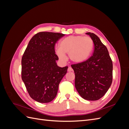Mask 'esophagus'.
<instances>
[{"instance_id":"esophagus-1","label":"esophagus","mask_w":129,"mask_h":129,"mask_svg":"<svg viewBox=\"0 0 129 129\" xmlns=\"http://www.w3.org/2000/svg\"><path fill=\"white\" fill-rule=\"evenodd\" d=\"M73 71V69L72 67H68V72H72Z\"/></svg>"}]
</instances>
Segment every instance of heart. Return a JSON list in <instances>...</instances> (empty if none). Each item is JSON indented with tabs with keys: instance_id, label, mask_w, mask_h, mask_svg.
Segmentation results:
<instances>
[{
	"instance_id": "1",
	"label": "heart",
	"mask_w": 129,
	"mask_h": 129,
	"mask_svg": "<svg viewBox=\"0 0 129 129\" xmlns=\"http://www.w3.org/2000/svg\"><path fill=\"white\" fill-rule=\"evenodd\" d=\"M56 54L61 60L65 58L64 54L74 63H80L87 60L90 55L93 47L91 38L81 36H71L64 38L59 44Z\"/></svg>"
}]
</instances>
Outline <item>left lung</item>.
Listing matches in <instances>:
<instances>
[{
	"label": "left lung",
	"mask_w": 129,
	"mask_h": 129,
	"mask_svg": "<svg viewBox=\"0 0 129 129\" xmlns=\"http://www.w3.org/2000/svg\"><path fill=\"white\" fill-rule=\"evenodd\" d=\"M94 44L92 55L80 63L71 66L75 73V86L80 95L89 101L100 99L112 82V62L107 48L96 34L86 33Z\"/></svg>",
	"instance_id": "8db88e82"
}]
</instances>
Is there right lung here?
I'll use <instances>...</instances> for the list:
<instances>
[{"label": "right lung", "mask_w": 129, "mask_h": 129, "mask_svg": "<svg viewBox=\"0 0 129 129\" xmlns=\"http://www.w3.org/2000/svg\"><path fill=\"white\" fill-rule=\"evenodd\" d=\"M64 34L41 32L32 37L21 60V78L30 97L39 103L51 102L68 67L57 66L55 45Z\"/></svg>", "instance_id": "obj_1"}]
</instances>
